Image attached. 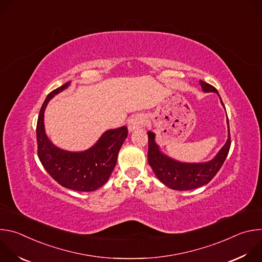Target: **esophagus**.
<instances>
[{"label": "esophagus", "instance_id": "obj_1", "mask_svg": "<svg viewBox=\"0 0 262 262\" xmlns=\"http://www.w3.org/2000/svg\"><path fill=\"white\" fill-rule=\"evenodd\" d=\"M144 117L142 115H134L129 120H128V130L132 133V132H135L139 128L142 127V125L144 124Z\"/></svg>", "mask_w": 262, "mask_h": 262}]
</instances>
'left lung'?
<instances>
[{
    "label": "left lung",
    "instance_id": "obj_1",
    "mask_svg": "<svg viewBox=\"0 0 262 262\" xmlns=\"http://www.w3.org/2000/svg\"><path fill=\"white\" fill-rule=\"evenodd\" d=\"M200 85L204 92H214L220 96L217 90L213 86L203 81H200ZM221 103L224 106L222 99ZM227 124L228 139L225 145L220 149V151L212 160L197 164L181 163L167 157L160 150L159 145L156 143V135L152 132H148V163L156 176L168 188L176 191L194 190L207 184L219 172L229 152L231 140L228 118Z\"/></svg>",
    "mask_w": 262,
    "mask_h": 262
}]
</instances>
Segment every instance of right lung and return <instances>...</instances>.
Returning a JSON list of instances; mask_svg holds the SVG:
<instances>
[{
  "instance_id": "right-lung-1",
  "label": "right lung",
  "mask_w": 262,
  "mask_h": 262,
  "mask_svg": "<svg viewBox=\"0 0 262 262\" xmlns=\"http://www.w3.org/2000/svg\"><path fill=\"white\" fill-rule=\"evenodd\" d=\"M69 85L70 82H67L52 91L42 103L36 127L37 154L47 172L64 188L92 192L108 180L128 130L126 126L108 129L85 151L71 152L55 146L45 130V111L49 101Z\"/></svg>"
}]
</instances>
